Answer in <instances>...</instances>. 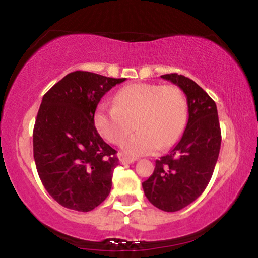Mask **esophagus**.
I'll return each instance as SVG.
<instances>
[{"mask_svg":"<svg viewBox=\"0 0 258 258\" xmlns=\"http://www.w3.org/2000/svg\"><path fill=\"white\" fill-rule=\"evenodd\" d=\"M135 161H137V158L119 155V162H120L121 164H130V163H133V162H135Z\"/></svg>","mask_w":258,"mask_h":258,"instance_id":"1","label":"esophagus"}]
</instances>
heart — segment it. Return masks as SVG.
Wrapping results in <instances>:
<instances>
[{"mask_svg":"<svg viewBox=\"0 0 258 258\" xmlns=\"http://www.w3.org/2000/svg\"><path fill=\"white\" fill-rule=\"evenodd\" d=\"M189 118L186 96L176 85L135 83L114 96V106H98L95 124L108 143L119 145L135 128L138 132L121 145L125 153L149 155L173 146L183 135Z\"/></svg>","mask_w":258,"mask_h":258,"instance_id":"obj_1","label":"heart"}]
</instances>
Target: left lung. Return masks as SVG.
<instances>
[{
    "instance_id": "1",
    "label": "left lung",
    "mask_w": 258,
    "mask_h": 258,
    "mask_svg": "<svg viewBox=\"0 0 258 258\" xmlns=\"http://www.w3.org/2000/svg\"><path fill=\"white\" fill-rule=\"evenodd\" d=\"M186 95L189 120L183 137L143 183L146 198L166 212L186 207L205 191L221 150V126L216 102L194 80L176 73L161 75Z\"/></svg>"
}]
</instances>
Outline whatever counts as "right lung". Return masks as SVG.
I'll return each mask as SVG.
<instances>
[{
	"instance_id": "obj_1",
	"label": "right lung",
	"mask_w": 258,
	"mask_h": 258,
	"mask_svg": "<svg viewBox=\"0 0 258 258\" xmlns=\"http://www.w3.org/2000/svg\"><path fill=\"white\" fill-rule=\"evenodd\" d=\"M124 78L75 71L43 95L34 125V160L42 185L63 207L89 212L105 201L118 166L95 126L96 107Z\"/></svg>"
}]
</instances>
